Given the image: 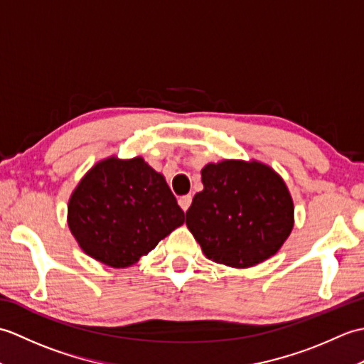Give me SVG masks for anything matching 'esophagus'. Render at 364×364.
Returning <instances> with one entry per match:
<instances>
[{
  "label": "esophagus",
  "mask_w": 364,
  "mask_h": 364,
  "mask_svg": "<svg viewBox=\"0 0 364 364\" xmlns=\"http://www.w3.org/2000/svg\"><path fill=\"white\" fill-rule=\"evenodd\" d=\"M192 203V197L191 196H184V197H180V200H178V205L181 206V210L186 213L189 210V206Z\"/></svg>",
  "instance_id": "1"
}]
</instances>
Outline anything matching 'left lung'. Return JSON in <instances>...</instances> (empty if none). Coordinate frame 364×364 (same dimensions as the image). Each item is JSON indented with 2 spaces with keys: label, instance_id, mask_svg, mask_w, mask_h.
Masks as SVG:
<instances>
[{
  "label": "left lung",
  "instance_id": "8db88e82",
  "mask_svg": "<svg viewBox=\"0 0 364 364\" xmlns=\"http://www.w3.org/2000/svg\"><path fill=\"white\" fill-rule=\"evenodd\" d=\"M186 225L208 259L245 269L282 249L294 227V202L272 167L255 159L210 162Z\"/></svg>",
  "mask_w": 364,
  "mask_h": 364
}]
</instances>
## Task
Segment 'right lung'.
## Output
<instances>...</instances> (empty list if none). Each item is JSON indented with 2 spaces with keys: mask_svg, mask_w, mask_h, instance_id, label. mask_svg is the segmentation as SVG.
<instances>
[{
  "mask_svg": "<svg viewBox=\"0 0 364 364\" xmlns=\"http://www.w3.org/2000/svg\"><path fill=\"white\" fill-rule=\"evenodd\" d=\"M184 222L164 175L142 156H109L87 170L72 192L67 223L82 252L125 269Z\"/></svg>",
  "mask_w": 364,
  "mask_h": 364,
  "instance_id": "obj_1",
  "label": "right lung"
}]
</instances>
